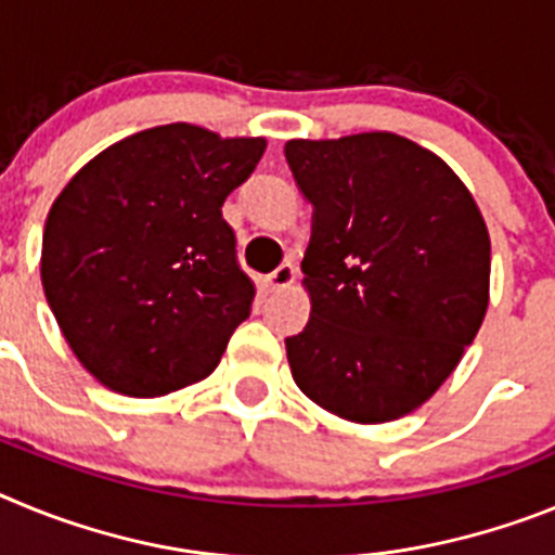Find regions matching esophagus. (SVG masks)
Masks as SVG:
<instances>
[{
    "label": "esophagus",
    "mask_w": 555,
    "mask_h": 555,
    "mask_svg": "<svg viewBox=\"0 0 555 555\" xmlns=\"http://www.w3.org/2000/svg\"><path fill=\"white\" fill-rule=\"evenodd\" d=\"M294 278H297V267L292 261H283L272 274H267V288L269 292H281V288L292 286Z\"/></svg>",
    "instance_id": "esophagus-1"
}]
</instances>
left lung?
<instances>
[{"instance_id": "left-lung-1", "label": "left lung", "mask_w": 555, "mask_h": 555, "mask_svg": "<svg viewBox=\"0 0 555 555\" xmlns=\"http://www.w3.org/2000/svg\"><path fill=\"white\" fill-rule=\"evenodd\" d=\"M313 205L311 320L294 384L350 423L411 414L448 380L489 306V233L455 171L395 132L286 144Z\"/></svg>"}]
</instances>
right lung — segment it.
<instances>
[{
	"instance_id": "obj_1",
	"label": "right lung",
	"mask_w": 555,
	"mask_h": 555,
	"mask_svg": "<svg viewBox=\"0 0 555 555\" xmlns=\"http://www.w3.org/2000/svg\"><path fill=\"white\" fill-rule=\"evenodd\" d=\"M263 150L178 121L107 146L61 191L43 228V294L102 386L160 397L217 370L255 297L222 205Z\"/></svg>"
}]
</instances>
